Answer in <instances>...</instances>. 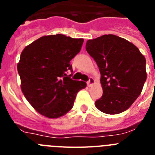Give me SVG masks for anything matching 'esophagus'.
<instances>
[{"instance_id":"obj_1","label":"esophagus","mask_w":155,"mask_h":155,"mask_svg":"<svg viewBox=\"0 0 155 155\" xmlns=\"http://www.w3.org/2000/svg\"><path fill=\"white\" fill-rule=\"evenodd\" d=\"M94 84V79L93 78H90L89 81H87V86H88V87H91V86H92Z\"/></svg>"}]
</instances>
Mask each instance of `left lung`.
Returning <instances> with one entry per match:
<instances>
[{"instance_id": "left-lung-1", "label": "left lung", "mask_w": 155, "mask_h": 155, "mask_svg": "<svg viewBox=\"0 0 155 155\" xmlns=\"http://www.w3.org/2000/svg\"><path fill=\"white\" fill-rule=\"evenodd\" d=\"M85 48L101 74L103 94L94 102L97 109L110 115L128 109L147 79L145 57L132 42L112 34L87 40Z\"/></svg>"}]
</instances>
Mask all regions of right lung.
<instances>
[{"label": "right lung", "mask_w": 155, "mask_h": 155, "mask_svg": "<svg viewBox=\"0 0 155 155\" xmlns=\"http://www.w3.org/2000/svg\"><path fill=\"white\" fill-rule=\"evenodd\" d=\"M83 42L62 34L44 35L22 50L17 66L21 91L39 114L50 119L64 116L73 107L78 92L86 87L85 82L67 74L72 72L70 61Z\"/></svg>", "instance_id": "1"}]
</instances>
